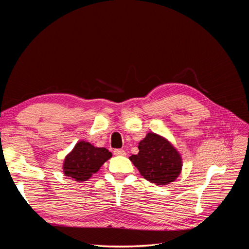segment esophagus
<instances>
[{
    "label": "esophagus",
    "mask_w": 249,
    "mask_h": 249,
    "mask_svg": "<svg viewBox=\"0 0 249 249\" xmlns=\"http://www.w3.org/2000/svg\"><path fill=\"white\" fill-rule=\"evenodd\" d=\"M125 152L124 149H120V148H117L114 150V155L115 156H125Z\"/></svg>",
    "instance_id": "esophagus-1"
}]
</instances>
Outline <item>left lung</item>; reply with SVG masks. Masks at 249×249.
Listing matches in <instances>:
<instances>
[{
  "label": "left lung",
  "mask_w": 249,
  "mask_h": 249,
  "mask_svg": "<svg viewBox=\"0 0 249 249\" xmlns=\"http://www.w3.org/2000/svg\"><path fill=\"white\" fill-rule=\"evenodd\" d=\"M138 148L139 153L132 155L130 160L143 178L156 185L175 182L182 171L183 161L170 141L156 133H147Z\"/></svg>",
  "instance_id": "obj_1"
}]
</instances>
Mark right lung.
<instances>
[{"label":"right lung","mask_w":249,"mask_h":249,"mask_svg":"<svg viewBox=\"0 0 249 249\" xmlns=\"http://www.w3.org/2000/svg\"><path fill=\"white\" fill-rule=\"evenodd\" d=\"M111 157L112 154L107 148L95 147L91 143L81 140L65 157L63 172L76 182H84L99 171Z\"/></svg>","instance_id":"obj_1"}]
</instances>
